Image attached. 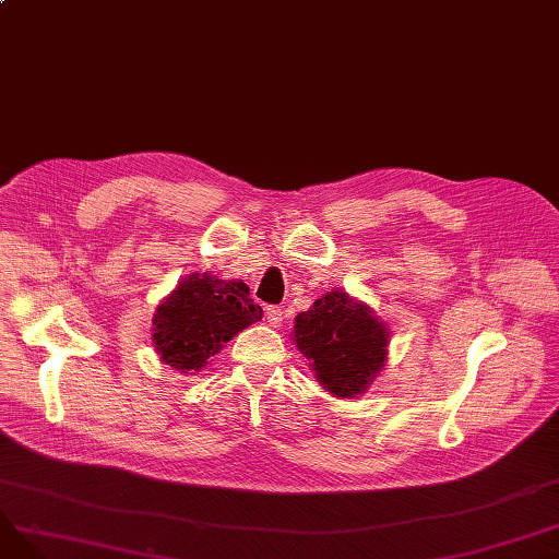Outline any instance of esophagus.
I'll return each mask as SVG.
<instances>
[{
	"label": "esophagus",
	"instance_id": "esophagus-1",
	"mask_svg": "<svg viewBox=\"0 0 559 559\" xmlns=\"http://www.w3.org/2000/svg\"><path fill=\"white\" fill-rule=\"evenodd\" d=\"M267 321H270V326L278 329V326L283 324V310H281V308H276V306L267 308Z\"/></svg>",
	"mask_w": 559,
	"mask_h": 559
}]
</instances>
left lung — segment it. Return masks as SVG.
Returning a JSON list of instances; mask_svg holds the SVG:
<instances>
[{"instance_id":"1","label":"left lung","mask_w":559,"mask_h":559,"mask_svg":"<svg viewBox=\"0 0 559 559\" xmlns=\"http://www.w3.org/2000/svg\"><path fill=\"white\" fill-rule=\"evenodd\" d=\"M297 348L335 399H358L388 362L390 329L365 301L335 287L295 317Z\"/></svg>"}]
</instances>
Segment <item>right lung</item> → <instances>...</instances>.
I'll use <instances>...</instances> for the list:
<instances>
[{"mask_svg":"<svg viewBox=\"0 0 559 559\" xmlns=\"http://www.w3.org/2000/svg\"><path fill=\"white\" fill-rule=\"evenodd\" d=\"M262 319L242 281L188 274L160 301L152 319V342L160 362L179 373H197L228 340Z\"/></svg>","mask_w":559,"mask_h":559,"instance_id":"add662e5","label":"right lung"}]
</instances>
